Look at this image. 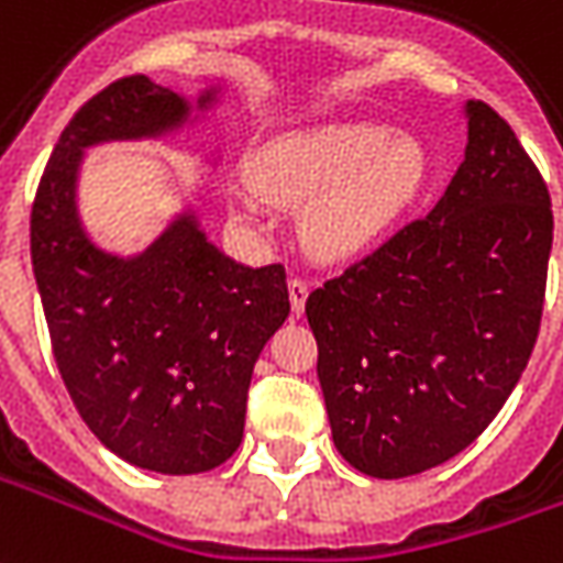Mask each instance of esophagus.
Masks as SVG:
<instances>
[{
    "label": "esophagus",
    "instance_id": "obj_1",
    "mask_svg": "<svg viewBox=\"0 0 563 563\" xmlns=\"http://www.w3.org/2000/svg\"><path fill=\"white\" fill-rule=\"evenodd\" d=\"M310 283L301 280V277H292L289 280V301H292V317H301L305 313V301H308Z\"/></svg>",
    "mask_w": 563,
    "mask_h": 563
}]
</instances>
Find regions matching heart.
I'll return each mask as SVG.
<instances>
[{"instance_id":"b5f03b06","label":"heart","mask_w":563,"mask_h":563,"mask_svg":"<svg viewBox=\"0 0 563 563\" xmlns=\"http://www.w3.org/2000/svg\"><path fill=\"white\" fill-rule=\"evenodd\" d=\"M432 158L415 133L375 121H338L283 133L258 148L253 179H234L228 203L255 231L274 228V203H309L308 246L344 262L384 241L427 191Z\"/></svg>"}]
</instances>
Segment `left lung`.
I'll return each instance as SVG.
<instances>
[{
  "mask_svg": "<svg viewBox=\"0 0 563 563\" xmlns=\"http://www.w3.org/2000/svg\"><path fill=\"white\" fill-rule=\"evenodd\" d=\"M463 115V164L439 203L305 305L338 454L372 478L473 445L540 332L549 188L490 106L470 100Z\"/></svg>",
  "mask_w": 563,
  "mask_h": 563,
  "instance_id": "1",
  "label": "left lung"
}]
</instances>
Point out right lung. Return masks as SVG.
<instances>
[{
  "label": "right lung",
  "instance_id": "add662e5",
  "mask_svg": "<svg viewBox=\"0 0 563 563\" xmlns=\"http://www.w3.org/2000/svg\"><path fill=\"white\" fill-rule=\"evenodd\" d=\"M219 93L188 103L145 76L112 81L60 133L30 219L63 384L90 432L148 473H207L238 451L255 360L289 317L286 271L228 258L195 207L143 253H109L81 222L78 176L93 145L170 136Z\"/></svg>",
  "mask_w": 563,
  "mask_h": 563
}]
</instances>
